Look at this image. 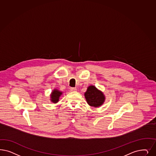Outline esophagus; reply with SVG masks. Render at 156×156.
<instances>
[{
    "label": "esophagus",
    "instance_id": "34e87169",
    "mask_svg": "<svg viewBox=\"0 0 156 156\" xmlns=\"http://www.w3.org/2000/svg\"><path fill=\"white\" fill-rule=\"evenodd\" d=\"M76 90H77V88H75V87H71L70 88V90L71 91H76Z\"/></svg>",
    "mask_w": 156,
    "mask_h": 156
}]
</instances>
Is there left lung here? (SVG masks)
I'll use <instances>...</instances> for the list:
<instances>
[{
    "mask_svg": "<svg viewBox=\"0 0 156 156\" xmlns=\"http://www.w3.org/2000/svg\"><path fill=\"white\" fill-rule=\"evenodd\" d=\"M84 95L88 104L95 107L101 106L105 99L103 94L94 86L88 87Z\"/></svg>",
    "mask_w": 156,
    "mask_h": 156,
    "instance_id": "left-lung-1",
    "label": "left lung"
}]
</instances>
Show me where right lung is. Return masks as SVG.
<instances>
[{
    "label": "right lung",
    "mask_w": 156,
    "mask_h": 156,
    "mask_svg": "<svg viewBox=\"0 0 156 156\" xmlns=\"http://www.w3.org/2000/svg\"><path fill=\"white\" fill-rule=\"evenodd\" d=\"M62 92L57 90H54L51 94V101L53 103H57L58 101L59 97L61 95Z\"/></svg>",
    "instance_id": "obj_1"
}]
</instances>
